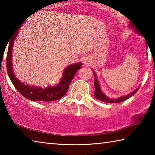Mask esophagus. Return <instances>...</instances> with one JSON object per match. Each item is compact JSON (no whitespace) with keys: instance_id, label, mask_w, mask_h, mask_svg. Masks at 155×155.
Returning a JSON list of instances; mask_svg holds the SVG:
<instances>
[{"instance_id":"1","label":"esophagus","mask_w":155,"mask_h":155,"mask_svg":"<svg viewBox=\"0 0 155 155\" xmlns=\"http://www.w3.org/2000/svg\"><path fill=\"white\" fill-rule=\"evenodd\" d=\"M90 57L89 56H85L83 57V63H84V64H85V65H88V64H90Z\"/></svg>"}]
</instances>
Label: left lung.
Instances as JSON below:
<instances>
[{
    "mask_svg": "<svg viewBox=\"0 0 155 155\" xmlns=\"http://www.w3.org/2000/svg\"><path fill=\"white\" fill-rule=\"evenodd\" d=\"M128 27H129L130 28H132V29L134 31H135L136 33H139L137 28H136L135 25L134 24H133V23H131L130 22L129 25H128ZM146 48H148V46H146ZM147 54L148 53H147V49H146V54ZM147 55H148V54H147ZM92 71L94 73V77H95L94 78V87H95V91H94V96H95V97L97 99L99 100V101H101L104 102V103H120V102L125 101V100H127L128 98H130V97L134 95V94L137 92V90H139V87H137V89H135V90H134L133 91H131L130 94H127V95L120 96V97H119V98H109V97L107 96L105 94H104L103 91H102L101 86H100L99 81L98 80V78H97V77H96V73L94 71V70H92Z\"/></svg>",
    "mask_w": 155,
    "mask_h": 155,
    "instance_id": "obj_1",
    "label": "left lung"
}]
</instances>
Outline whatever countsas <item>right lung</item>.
Listing matches in <instances>:
<instances>
[{
  "mask_svg": "<svg viewBox=\"0 0 155 155\" xmlns=\"http://www.w3.org/2000/svg\"><path fill=\"white\" fill-rule=\"evenodd\" d=\"M23 22L22 25H20V27L18 28V30H16L15 33H14L8 47L6 65L9 77L15 89L23 96L30 100V101H40L44 102L57 101V100L62 98L67 93L70 83L72 81V78H74L75 73L77 72L78 70L80 69L83 64L81 62H78L67 66L64 70L62 77L60 79L59 83L55 85H48L46 87H36V86L33 85L30 86L27 84L22 83L16 77L14 72L12 64V50L14 40L16 38L20 27L23 25Z\"/></svg>",
  "mask_w": 155,
  "mask_h": 155,
  "instance_id": "1",
  "label": "right lung"
}]
</instances>
